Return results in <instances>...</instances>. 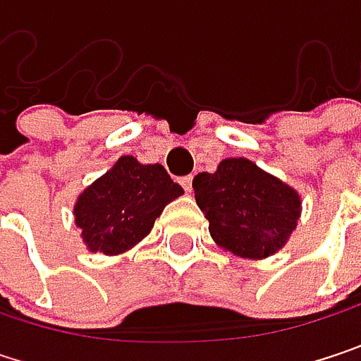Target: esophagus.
<instances>
[{"mask_svg": "<svg viewBox=\"0 0 361 361\" xmlns=\"http://www.w3.org/2000/svg\"><path fill=\"white\" fill-rule=\"evenodd\" d=\"M192 176H183V178H180V183H181V188L185 190V192H192Z\"/></svg>", "mask_w": 361, "mask_h": 361, "instance_id": "obj_1", "label": "esophagus"}]
</instances>
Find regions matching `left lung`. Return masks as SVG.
<instances>
[{"label": "left lung", "mask_w": 361, "mask_h": 361, "mask_svg": "<svg viewBox=\"0 0 361 361\" xmlns=\"http://www.w3.org/2000/svg\"><path fill=\"white\" fill-rule=\"evenodd\" d=\"M194 198L213 240L238 257L280 251L301 215L299 194L247 159H226L215 173H198Z\"/></svg>", "instance_id": "left-lung-1"}]
</instances>
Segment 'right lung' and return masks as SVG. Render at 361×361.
<instances>
[{
  "label": "right lung",
  "mask_w": 361,
  "mask_h": 361,
  "mask_svg": "<svg viewBox=\"0 0 361 361\" xmlns=\"http://www.w3.org/2000/svg\"><path fill=\"white\" fill-rule=\"evenodd\" d=\"M183 194L163 165L121 157L77 200L75 221L87 249L104 255L131 249L154 226L165 204Z\"/></svg>",
  "instance_id": "obj_1"
}]
</instances>
